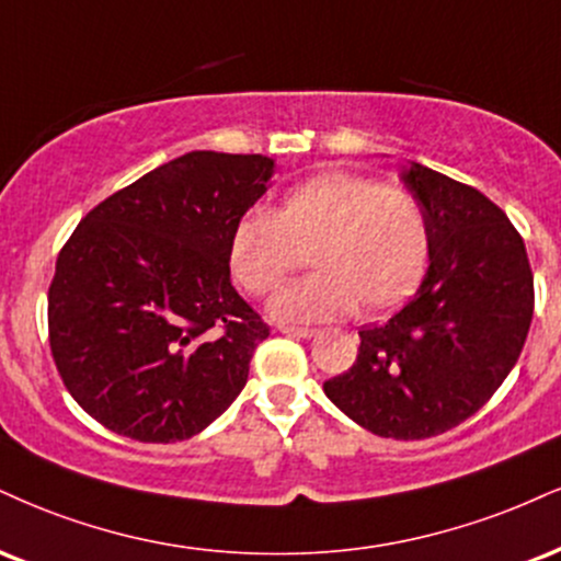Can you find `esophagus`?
<instances>
[{"label": "esophagus", "instance_id": "esophagus-1", "mask_svg": "<svg viewBox=\"0 0 561 561\" xmlns=\"http://www.w3.org/2000/svg\"><path fill=\"white\" fill-rule=\"evenodd\" d=\"M279 332H282V334H289V336H302V340H310V336H316V329H308V327H287V323H282Z\"/></svg>", "mask_w": 561, "mask_h": 561}]
</instances>
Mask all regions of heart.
<instances>
[{
  "label": "heart",
  "instance_id": "heart-1",
  "mask_svg": "<svg viewBox=\"0 0 561 561\" xmlns=\"http://www.w3.org/2000/svg\"><path fill=\"white\" fill-rule=\"evenodd\" d=\"M310 253L316 274L276 289L279 321L376 316L408 298L431 261V221L415 193L353 172L295 185L276 214L248 211L232 229L229 263L251 295H266Z\"/></svg>",
  "mask_w": 561,
  "mask_h": 561
}]
</instances>
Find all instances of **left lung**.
Here are the masks:
<instances>
[{
  "label": "left lung",
  "mask_w": 561,
  "mask_h": 561,
  "mask_svg": "<svg viewBox=\"0 0 561 561\" xmlns=\"http://www.w3.org/2000/svg\"><path fill=\"white\" fill-rule=\"evenodd\" d=\"M404 185L431 221V266L413 300L360 329L345 374L323 391L383 438L438 436L478 413L523 353L533 272L507 214L476 187L410 164Z\"/></svg>",
  "instance_id": "obj_1"
}]
</instances>
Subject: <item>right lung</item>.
<instances>
[{
  "mask_svg": "<svg viewBox=\"0 0 561 561\" xmlns=\"http://www.w3.org/2000/svg\"><path fill=\"white\" fill-rule=\"evenodd\" d=\"M272 172L261 153L191 151L101 201L65 242L51 357L104 428L182 442L245 387L268 327L229 282V240Z\"/></svg>",
  "mask_w": 561,
  "mask_h": 561,
  "instance_id": "add662e5",
  "label": "right lung"
}]
</instances>
